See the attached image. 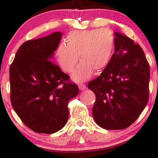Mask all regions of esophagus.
Here are the masks:
<instances>
[{"label": "esophagus", "instance_id": "1", "mask_svg": "<svg viewBox=\"0 0 158 158\" xmlns=\"http://www.w3.org/2000/svg\"><path fill=\"white\" fill-rule=\"evenodd\" d=\"M79 88L80 90H85L86 89V86L85 85H83V84H80V85H79Z\"/></svg>", "mask_w": 158, "mask_h": 158}]
</instances>
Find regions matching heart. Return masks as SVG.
I'll return each instance as SVG.
<instances>
[{
	"label": "heart",
	"mask_w": 158,
	"mask_h": 158,
	"mask_svg": "<svg viewBox=\"0 0 158 158\" xmlns=\"http://www.w3.org/2000/svg\"><path fill=\"white\" fill-rule=\"evenodd\" d=\"M65 41L66 44L61 43L57 46L55 57L67 73L72 72L79 58L81 63L72 75L77 82L90 78L94 70L104 69L110 62L114 47V35L108 28L71 31Z\"/></svg>",
	"instance_id": "obj_1"
}]
</instances>
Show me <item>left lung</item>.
Segmentation results:
<instances>
[{
	"label": "left lung",
	"instance_id": "8db88e82",
	"mask_svg": "<svg viewBox=\"0 0 158 158\" xmlns=\"http://www.w3.org/2000/svg\"><path fill=\"white\" fill-rule=\"evenodd\" d=\"M114 53L101 74L88 83L95 94L93 116L100 127L121 130L136 120L149 99V65L140 46L114 33Z\"/></svg>",
	"mask_w": 158,
	"mask_h": 158
}]
</instances>
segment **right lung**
Wrapping results in <instances>:
<instances>
[{"mask_svg":"<svg viewBox=\"0 0 158 158\" xmlns=\"http://www.w3.org/2000/svg\"><path fill=\"white\" fill-rule=\"evenodd\" d=\"M61 32L30 40L16 53L9 69L11 102L27 127L38 133L51 134L65 126L68 103L79 94L76 84L52 61Z\"/></svg>","mask_w":158,"mask_h":158,"instance_id":"obj_1","label":"right lung"}]
</instances>
